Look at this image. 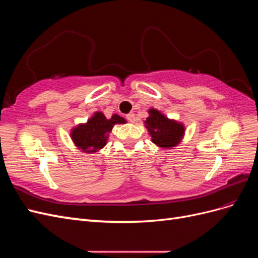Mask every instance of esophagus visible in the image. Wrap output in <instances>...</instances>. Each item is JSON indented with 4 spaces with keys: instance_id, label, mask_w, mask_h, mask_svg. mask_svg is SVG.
I'll use <instances>...</instances> for the list:
<instances>
[{
    "instance_id": "1",
    "label": "esophagus",
    "mask_w": 258,
    "mask_h": 258,
    "mask_svg": "<svg viewBox=\"0 0 258 258\" xmlns=\"http://www.w3.org/2000/svg\"><path fill=\"white\" fill-rule=\"evenodd\" d=\"M126 118L130 122H135L136 121V115L134 113H129L126 115Z\"/></svg>"
}]
</instances>
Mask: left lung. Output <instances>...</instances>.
Instances as JSON below:
<instances>
[{
  "mask_svg": "<svg viewBox=\"0 0 258 258\" xmlns=\"http://www.w3.org/2000/svg\"><path fill=\"white\" fill-rule=\"evenodd\" d=\"M148 113L150 116L144 122L155 144L163 148H170L181 142L184 135L182 123L168 119L165 115L155 108H151Z\"/></svg>",
  "mask_w": 258,
  "mask_h": 258,
  "instance_id": "8db88e82",
  "label": "left lung"
}]
</instances>
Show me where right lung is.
Here are the masks:
<instances>
[{
    "instance_id": "right-lung-1",
    "label": "right lung",
    "mask_w": 258,
    "mask_h": 258,
    "mask_svg": "<svg viewBox=\"0 0 258 258\" xmlns=\"http://www.w3.org/2000/svg\"><path fill=\"white\" fill-rule=\"evenodd\" d=\"M122 117L114 114L110 119H106L103 113L97 112L87 123L80 124L71 132L75 145L85 153H93L102 148L107 141V134L111 132L114 124L124 123Z\"/></svg>"
}]
</instances>
